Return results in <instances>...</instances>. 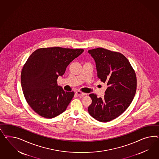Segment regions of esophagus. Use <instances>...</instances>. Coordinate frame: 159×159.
<instances>
[{"instance_id": "1", "label": "esophagus", "mask_w": 159, "mask_h": 159, "mask_svg": "<svg viewBox=\"0 0 159 159\" xmlns=\"http://www.w3.org/2000/svg\"><path fill=\"white\" fill-rule=\"evenodd\" d=\"M76 94L78 95L79 96H80V97H83V96H84V95H87L86 93H82V92L80 91H76Z\"/></svg>"}]
</instances>
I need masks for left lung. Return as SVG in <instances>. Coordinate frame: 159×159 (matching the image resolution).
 <instances>
[{"mask_svg":"<svg viewBox=\"0 0 159 159\" xmlns=\"http://www.w3.org/2000/svg\"><path fill=\"white\" fill-rule=\"evenodd\" d=\"M88 52L94 60L97 77L107 86L103 98L89 95L92 103L88 111L95 120L109 121L121 115L133 101L137 90L136 75L129 60L120 52L103 48Z\"/></svg>","mask_w":159,"mask_h":159,"instance_id":"1","label":"left lung"}]
</instances>
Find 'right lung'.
<instances>
[{
	"label": "right lung",
	"mask_w": 159,
	"mask_h": 159,
	"mask_svg": "<svg viewBox=\"0 0 159 159\" xmlns=\"http://www.w3.org/2000/svg\"><path fill=\"white\" fill-rule=\"evenodd\" d=\"M83 52L48 47L39 48L30 56L22 69V89L26 102L39 115L51 119L66 110L75 93L65 91L57 80Z\"/></svg>",
	"instance_id": "add662e5"
}]
</instances>
